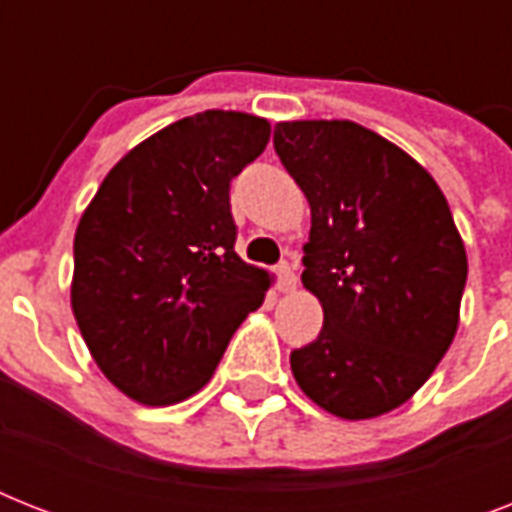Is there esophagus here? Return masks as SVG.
<instances>
[{
    "mask_svg": "<svg viewBox=\"0 0 512 512\" xmlns=\"http://www.w3.org/2000/svg\"><path fill=\"white\" fill-rule=\"evenodd\" d=\"M276 276H279V292H295L297 276L295 271L289 268V263H281L279 268H276Z\"/></svg>",
    "mask_w": 512,
    "mask_h": 512,
    "instance_id": "34e87169",
    "label": "esophagus"
}]
</instances>
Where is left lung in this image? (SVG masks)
Segmentation results:
<instances>
[{
  "mask_svg": "<svg viewBox=\"0 0 512 512\" xmlns=\"http://www.w3.org/2000/svg\"><path fill=\"white\" fill-rule=\"evenodd\" d=\"M273 148L311 204L303 287L324 308L292 374L340 420L393 412L457 335L468 255L452 209L422 164L348 119L279 122Z\"/></svg>",
  "mask_w": 512,
  "mask_h": 512,
  "instance_id": "8db88e82",
  "label": "left lung"
}]
</instances>
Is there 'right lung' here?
I'll return each mask as SVG.
<instances>
[{
	"instance_id": "right-lung-1",
	"label": "right lung",
	"mask_w": 512,
	"mask_h": 512,
	"mask_svg": "<svg viewBox=\"0 0 512 512\" xmlns=\"http://www.w3.org/2000/svg\"><path fill=\"white\" fill-rule=\"evenodd\" d=\"M271 124L201 111L114 164L74 236L71 308L98 369L146 406L191 398L271 287L236 255L231 180Z\"/></svg>"
}]
</instances>
